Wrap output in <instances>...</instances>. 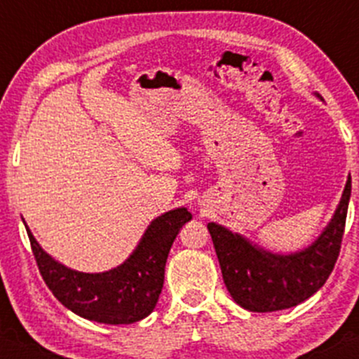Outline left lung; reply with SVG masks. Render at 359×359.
Instances as JSON below:
<instances>
[{
	"label": "left lung",
	"instance_id": "obj_1",
	"mask_svg": "<svg viewBox=\"0 0 359 359\" xmlns=\"http://www.w3.org/2000/svg\"><path fill=\"white\" fill-rule=\"evenodd\" d=\"M351 175L332 219L306 249L273 254L218 223H208L223 281L231 298L250 312H276L297 306L324 286L339 257Z\"/></svg>",
	"mask_w": 359,
	"mask_h": 359
}]
</instances>
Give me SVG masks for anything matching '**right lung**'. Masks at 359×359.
Masks as SVG:
<instances>
[{
    "mask_svg": "<svg viewBox=\"0 0 359 359\" xmlns=\"http://www.w3.org/2000/svg\"><path fill=\"white\" fill-rule=\"evenodd\" d=\"M186 208H177L149 223L133 254L105 273H80L44 252L25 224L42 279L66 309L98 324H133L148 317L163 288L168 252L182 224L191 222ZM25 223V222H23Z\"/></svg>",
    "mask_w": 359,
    "mask_h": 359,
    "instance_id": "obj_1",
    "label": "right lung"
}]
</instances>
